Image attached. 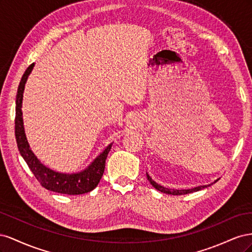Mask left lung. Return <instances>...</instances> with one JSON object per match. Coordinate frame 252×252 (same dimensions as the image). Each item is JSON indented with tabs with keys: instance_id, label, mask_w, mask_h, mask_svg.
<instances>
[{
	"instance_id": "1",
	"label": "left lung",
	"mask_w": 252,
	"mask_h": 252,
	"mask_svg": "<svg viewBox=\"0 0 252 252\" xmlns=\"http://www.w3.org/2000/svg\"><path fill=\"white\" fill-rule=\"evenodd\" d=\"M147 179H148V181L150 182V184L154 186L157 190H158V191H161V192H164V193H167V194H173V195H182V194H187V193H190V192H194V191H199V190H201V189H203V188H206V187H208V186H210V184L209 185H205V186H199V187H194V188H192V189H184V190H174V189H168V188H165V187H163V186H161V185H158V184H157V183L152 180L149 175L147 174Z\"/></svg>"
}]
</instances>
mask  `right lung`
<instances>
[{
  "mask_svg": "<svg viewBox=\"0 0 252 252\" xmlns=\"http://www.w3.org/2000/svg\"><path fill=\"white\" fill-rule=\"evenodd\" d=\"M34 63L30 65L26 71L23 74L20 85L18 87L17 100H16V119H14V133H16V140L18 144V148L20 154L25 159L29 169L32 171L35 179L39 181L40 184L51 191L63 193V194H83L94 190L100 180L105 170V163L107 155L111 149L112 143L108 145L102 154L98 156L91 165L79 173H59L49 169L48 167L44 166L33 152L30 150L29 145L24 132V126H23L22 118V101L23 93H24L25 83L28 79V75L32 72Z\"/></svg>",
  "mask_w": 252,
  "mask_h": 252,
  "instance_id": "add662e5",
  "label": "right lung"
}]
</instances>
